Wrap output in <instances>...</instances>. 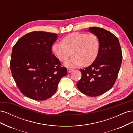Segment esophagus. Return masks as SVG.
Returning a JSON list of instances; mask_svg holds the SVG:
<instances>
[{
	"instance_id": "34e87169",
	"label": "esophagus",
	"mask_w": 133,
	"mask_h": 133,
	"mask_svg": "<svg viewBox=\"0 0 133 133\" xmlns=\"http://www.w3.org/2000/svg\"><path fill=\"white\" fill-rule=\"evenodd\" d=\"M67 71H68V73H70L71 71H73V69H71V68H68Z\"/></svg>"
}]
</instances>
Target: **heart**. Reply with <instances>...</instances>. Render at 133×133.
<instances>
[{
    "mask_svg": "<svg viewBox=\"0 0 133 133\" xmlns=\"http://www.w3.org/2000/svg\"><path fill=\"white\" fill-rule=\"evenodd\" d=\"M62 42L54 43L52 50L62 62L66 61L71 51H73L74 57L64 63L66 67L90 65L95 61L99 53V39L93 34L75 32L64 37Z\"/></svg>",
    "mask_w": 133,
    "mask_h": 133,
    "instance_id": "1",
    "label": "heart"
}]
</instances>
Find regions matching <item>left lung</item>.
Returning a JSON list of instances; mask_svg holds the SVG:
<instances>
[{
    "label": "left lung",
    "mask_w": 133,
    "mask_h": 133,
    "mask_svg": "<svg viewBox=\"0 0 133 133\" xmlns=\"http://www.w3.org/2000/svg\"><path fill=\"white\" fill-rule=\"evenodd\" d=\"M88 31L98 38L99 51L90 66L80 69L82 78L76 86L82 93L97 96L114 85L122 64V53L118 38L111 32L98 27H90Z\"/></svg>",
    "instance_id": "8db88e82"
}]
</instances>
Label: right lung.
<instances>
[{
	"instance_id": "obj_1",
	"label": "right lung",
	"mask_w": 133,
	"mask_h": 133,
	"mask_svg": "<svg viewBox=\"0 0 133 133\" xmlns=\"http://www.w3.org/2000/svg\"><path fill=\"white\" fill-rule=\"evenodd\" d=\"M58 35L33 31L20 38L14 45L10 60L12 76L23 94L35 100H45L57 90L60 79L67 74L51 53Z\"/></svg>"
}]
</instances>
